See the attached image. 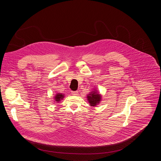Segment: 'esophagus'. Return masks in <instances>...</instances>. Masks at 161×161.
<instances>
[{"label": "esophagus", "instance_id": "1", "mask_svg": "<svg viewBox=\"0 0 161 161\" xmlns=\"http://www.w3.org/2000/svg\"><path fill=\"white\" fill-rule=\"evenodd\" d=\"M72 94L73 95H78V91H72Z\"/></svg>", "mask_w": 161, "mask_h": 161}]
</instances>
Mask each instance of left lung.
I'll list each match as a JSON object with an SVG mask.
<instances>
[{
	"instance_id": "left-lung-1",
	"label": "left lung",
	"mask_w": 161,
	"mask_h": 161,
	"mask_svg": "<svg viewBox=\"0 0 161 161\" xmlns=\"http://www.w3.org/2000/svg\"><path fill=\"white\" fill-rule=\"evenodd\" d=\"M88 101L90 104V106H95L98 104L100 103V101L101 100V96L99 93H97L96 91H94L89 94L87 97Z\"/></svg>"
}]
</instances>
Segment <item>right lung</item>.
I'll return each mask as SVG.
<instances>
[{"mask_svg":"<svg viewBox=\"0 0 161 161\" xmlns=\"http://www.w3.org/2000/svg\"><path fill=\"white\" fill-rule=\"evenodd\" d=\"M64 95L62 93H57L56 95L55 96V100L57 102H59L60 100H62L64 98Z\"/></svg>","mask_w":161,"mask_h":161,"instance_id":"1","label":"right lung"}]
</instances>
